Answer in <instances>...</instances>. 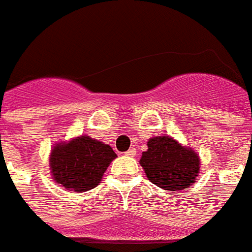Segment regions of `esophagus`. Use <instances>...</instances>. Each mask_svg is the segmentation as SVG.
<instances>
[{
	"label": "esophagus",
	"instance_id": "1",
	"mask_svg": "<svg viewBox=\"0 0 252 252\" xmlns=\"http://www.w3.org/2000/svg\"><path fill=\"white\" fill-rule=\"evenodd\" d=\"M136 152H137L136 149H129L126 152V156H134L136 155Z\"/></svg>",
	"mask_w": 252,
	"mask_h": 252
}]
</instances>
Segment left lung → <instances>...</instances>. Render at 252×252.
<instances>
[{
	"instance_id": "8db88e82",
	"label": "left lung",
	"mask_w": 252,
	"mask_h": 252,
	"mask_svg": "<svg viewBox=\"0 0 252 252\" xmlns=\"http://www.w3.org/2000/svg\"><path fill=\"white\" fill-rule=\"evenodd\" d=\"M139 164L147 178L158 187L177 191L189 187L200 170V158L170 137H154L147 142Z\"/></svg>"
}]
</instances>
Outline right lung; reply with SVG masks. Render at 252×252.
<instances>
[{"mask_svg":"<svg viewBox=\"0 0 252 252\" xmlns=\"http://www.w3.org/2000/svg\"><path fill=\"white\" fill-rule=\"evenodd\" d=\"M115 158L116 154L109 145L84 136L55 146L51 151L50 166L58 183L69 191L84 192L100 183Z\"/></svg>","mask_w":252,"mask_h":252,"instance_id":"1","label":"right lung"}]
</instances>
